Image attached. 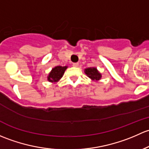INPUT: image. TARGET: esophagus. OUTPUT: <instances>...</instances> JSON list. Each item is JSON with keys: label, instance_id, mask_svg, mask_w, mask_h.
<instances>
[{"label": "esophagus", "instance_id": "34e87169", "mask_svg": "<svg viewBox=\"0 0 149 149\" xmlns=\"http://www.w3.org/2000/svg\"><path fill=\"white\" fill-rule=\"evenodd\" d=\"M72 66L74 67H77L78 66H79V63H77H77H73Z\"/></svg>", "mask_w": 149, "mask_h": 149}]
</instances>
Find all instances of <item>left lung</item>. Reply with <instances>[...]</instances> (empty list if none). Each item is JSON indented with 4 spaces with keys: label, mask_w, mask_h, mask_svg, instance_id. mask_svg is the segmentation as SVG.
<instances>
[{
    "label": "left lung",
    "mask_w": 149,
    "mask_h": 149,
    "mask_svg": "<svg viewBox=\"0 0 149 149\" xmlns=\"http://www.w3.org/2000/svg\"><path fill=\"white\" fill-rule=\"evenodd\" d=\"M85 73L87 74V77L90 78L92 80L98 81L101 79L100 73L98 72L97 68L95 67H89V68H86L85 70Z\"/></svg>",
    "instance_id": "8db88e82"
}]
</instances>
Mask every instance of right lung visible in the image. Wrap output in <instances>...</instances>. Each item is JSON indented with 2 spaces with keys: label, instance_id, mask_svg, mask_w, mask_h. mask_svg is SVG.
<instances>
[{
  "label": "right lung",
  "instance_id": "1",
  "mask_svg": "<svg viewBox=\"0 0 149 149\" xmlns=\"http://www.w3.org/2000/svg\"><path fill=\"white\" fill-rule=\"evenodd\" d=\"M67 67H62V66H56L52 70L50 73L47 77V79L50 82H56L62 77L64 72L67 70Z\"/></svg>",
  "mask_w": 149,
  "mask_h": 149
}]
</instances>
